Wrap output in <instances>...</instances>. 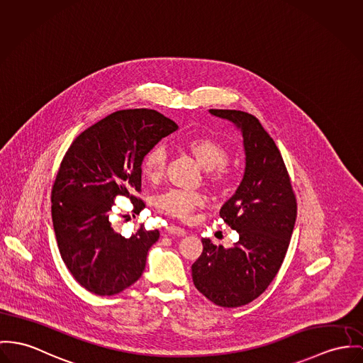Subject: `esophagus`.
Wrapping results in <instances>:
<instances>
[{
	"mask_svg": "<svg viewBox=\"0 0 363 363\" xmlns=\"http://www.w3.org/2000/svg\"><path fill=\"white\" fill-rule=\"evenodd\" d=\"M166 230L169 235H177V236H185L186 235L185 229H182L179 226H175V225H168V226H166Z\"/></svg>",
	"mask_w": 363,
	"mask_h": 363,
	"instance_id": "esophagus-1",
	"label": "esophagus"
}]
</instances>
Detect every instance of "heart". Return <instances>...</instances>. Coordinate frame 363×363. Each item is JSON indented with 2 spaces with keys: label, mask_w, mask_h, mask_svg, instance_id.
<instances>
[{
  "label": "heart",
  "mask_w": 363,
  "mask_h": 363,
  "mask_svg": "<svg viewBox=\"0 0 363 363\" xmlns=\"http://www.w3.org/2000/svg\"><path fill=\"white\" fill-rule=\"evenodd\" d=\"M185 149L194 156L197 164L207 171V178L214 186H223L229 179L226 167L228 150L221 142L208 137H195L185 142ZM167 152L162 145L152 147L142 160V174L146 179L159 181L166 169ZM206 197L200 192L169 189L157 196L156 206L160 211L178 220H188L191 214L201 207Z\"/></svg>",
  "instance_id": "b5f03b06"
}]
</instances>
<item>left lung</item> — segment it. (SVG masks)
<instances>
[{
	"mask_svg": "<svg viewBox=\"0 0 363 363\" xmlns=\"http://www.w3.org/2000/svg\"><path fill=\"white\" fill-rule=\"evenodd\" d=\"M208 112L232 123L243 138V178L220 211L239 240L226 249L201 239L203 252L192 265V278L216 306L242 307L277 277L294 229L297 203L279 149L258 118L242 111Z\"/></svg>",
	"mask_w": 363,
	"mask_h": 363,
	"instance_id": "obj_1",
	"label": "left lung"
}]
</instances>
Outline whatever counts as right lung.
Segmentation results:
<instances>
[{
  "label": "right lung",
  "instance_id": "obj_1",
  "mask_svg": "<svg viewBox=\"0 0 363 363\" xmlns=\"http://www.w3.org/2000/svg\"><path fill=\"white\" fill-rule=\"evenodd\" d=\"M178 125L162 113H112L82 133L66 152L52 188V221L67 269L84 289L114 296L140 279L159 230L143 226L130 238L113 229L114 197L130 196L135 213L145 155Z\"/></svg>",
  "mask_w": 363,
  "mask_h": 363
}]
</instances>
